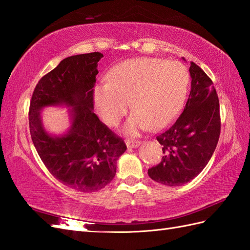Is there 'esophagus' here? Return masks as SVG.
<instances>
[{
	"label": "esophagus",
	"mask_w": 250,
	"mask_h": 250,
	"mask_svg": "<svg viewBox=\"0 0 250 250\" xmlns=\"http://www.w3.org/2000/svg\"><path fill=\"white\" fill-rule=\"evenodd\" d=\"M139 146H140V142H138V140H127L126 142V146L129 149L138 148Z\"/></svg>",
	"instance_id": "1"
}]
</instances>
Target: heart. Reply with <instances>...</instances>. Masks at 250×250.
Returning <instances> with one entry per match:
<instances>
[{
    "label": "heart",
    "instance_id": "obj_1",
    "mask_svg": "<svg viewBox=\"0 0 250 250\" xmlns=\"http://www.w3.org/2000/svg\"><path fill=\"white\" fill-rule=\"evenodd\" d=\"M190 76L178 61L158 58L130 59L115 66L107 83L94 89V104L99 116L108 125H116L127 106L133 113L125 125V133L162 129L182 112L186 101Z\"/></svg>",
    "mask_w": 250,
    "mask_h": 250
}]
</instances>
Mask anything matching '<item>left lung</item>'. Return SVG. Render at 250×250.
<instances>
[{
  "instance_id": "obj_1",
  "label": "left lung",
  "mask_w": 250,
  "mask_h": 250,
  "mask_svg": "<svg viewBox=\"0 0 250 250\" xmlns=\"http://www.w3.org/2000/svg\"><path fill=\"white\" fill-rule=\"evenodd\" d=\"M190 64L187 104L175 123L156 137L164 156L161 164L148 170L153 181L169 187L182 186L201 173L221 132L220 104L213 83L194 62Z\"/></svg>"
}]
</instances>
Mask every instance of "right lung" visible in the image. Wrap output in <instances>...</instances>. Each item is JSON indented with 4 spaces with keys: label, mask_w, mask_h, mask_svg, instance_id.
<instances>
[{
    "label": "right lung",
    "mask_w": 250,
    "mask_h": 250,
    "mask_svg": "<svg viewBox=\"0 0 250 250\" xmlns=\"http://www.w3.org/2000/svg\"><path fill=\"white\" fill-rule=\"evenodd\" d=\"M101 53L70 56L40 79L29 106V130L47 170L65 186L95 192L110 184L124 140L102 124L94 110V85ZM47 106L70 107V129L60 136L47 132L41 112Z\"/></svg>",
    "instance_id": "add662e5"
}]
</instances>
